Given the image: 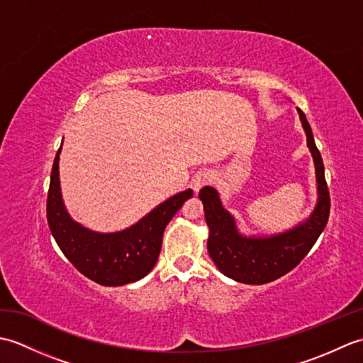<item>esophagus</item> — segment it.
<instances>
[{
	"mask_svg": "<svg viewBox=\"0 0 363 363\" xmlns=\"http://www.w3.org/2000/svg\"><path fill=\"white\" fill-rule=\"evenodd\" d=\"M213 179V174L209 169H201V172H198L194 179H191V187H194L195 191H198L201 187H204L206 184H209Z\"/></svg>",
	"mask_w": 363,
	"mask_h": 363,
	"instance_id": "34e87169",
	"label": "esophagus"
}]
</instances>
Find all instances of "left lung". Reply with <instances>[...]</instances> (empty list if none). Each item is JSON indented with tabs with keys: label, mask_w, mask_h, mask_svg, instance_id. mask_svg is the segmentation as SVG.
Here are the masks:
<instances>
[{
	"label": "left lung",
	"mask_w": 363,
	"mask_h": 363,
	"mask_svg": "<svg viewBox=\"0 0 363 363\" xmlns=\"http://www.w3.org/2000/svg\"><path fill=\"white\" fill-rule=\"evenodd\" d=\"M298 113L313 157L318 190L317 206L306 221L281 234L246 237L238 233L234 217L223 207L218 191L209 186L199 190L206 223L209 226L207 251L220 272L237 282L259 285L287 274L307 256L326 228L330 198L325 179V165L315 145L309 121L299 107Z\"/></svg>",
	"instance_id": "left-lung-1"
}]
</instances>
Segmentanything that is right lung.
I'll list each match as a JSON object with an SVG mask.
<instances>
[{
    "label": "right lung",
    "instance_id": "add662e5",
    "mask_svg": "<svg viewBox=\"0 0 363 363\" xmlns=\"http://www.w3.org/2000/svg\"><path fill=\"white\" fill-rule=\"evenodd\" d=\"M60 150L62 145L54 157L46 199V218L60 251L78 272L99 285L118 287L142 279L156 265L169 220L194 196V190L168 198L130 228L111 234L95 233L76 223L65 209L59 181Z\"/></svg>",
    "mask_w": 363,
    "mask_h": 363
}]
</instances>
